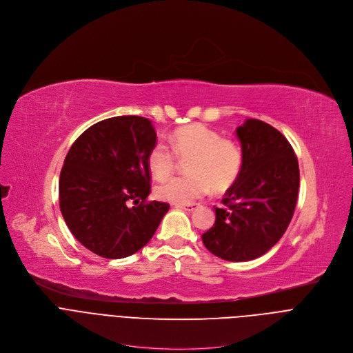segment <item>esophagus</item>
I'll use <instances>...</instances> for the list:
<instances>
[{
	"label": "esophagus",
	"mask_w": 353,
	"mask_h": 353,
	"mask_svg": "<svg viewBox=\"0 0 353 353\" xmlns=\"http://www.w3.org/2000/svg\"><path fill=\"white\" fill-rule=\"evenodd\" d=\"M179 208H181V210H185V211H188V212H192V211H195L196 208H198V204H195V203H192V204H187V205H177Z\"/></svg>",
	"instance_id": "34e87169"
}]
</instances>
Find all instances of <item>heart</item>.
<instances>
[{
	"instance_id": "1",
	"label": "heart",
	"mask_w": 353,
	"mask_h": 353,
	"mask_svg": "<svg viewBox=\"0 0 353 353\" xmlns=\"http://www.w3.org/2000/svg\"><path fill=\"white\" fill-rule=\"evenodd\" d=\"M172 149L158 142L148 155V168L157 180L168 179L179 161L187 163L188 176L174 177L157 187V195L173 204H190L215 192L229 190L239 179L243 166L240 145L204 124L181 127L170 137Z\"/></svg>"
}]
</instances>
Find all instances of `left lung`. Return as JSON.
I'll return each instance as SVG.
<instances>
[{
	"label": "left lung",
	"mask_w": 353,
	"mask_h": 353,
	"mask_svg": "<svg viewBox=\"0 0 353 353\" xmlns=\"http://www.w3.org/2000/svg\"><path fill=\"white\" fill-rule=\"evenodd\" d=\"M243 166L226 191L215 223L203 234L211 253L226 261L261 257L286 232L297 201L300 173L289 141L272 125L250 119L236 130Z\"/></svg>",
	"instance_id": "left-lung-1"
}]
</instances>
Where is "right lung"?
Returning a JSON list of instances; mask_svg holds the SVG:
<instances>
[{
  "label": "right lung",
  "instance_id": "add662e5",
  "mask_svg": "<svg viewBox=\"0 0 353 353\" xmlns=\"http://www.w3.org/2000/svg\"><path fill=\"white\" fill-rule=\"evenodd\" d=\"M152 121L119 116L83 131L70 148L60 174V210L75 239L105 259H124L155 234L170 205L146 203ZM132 202L137 208H130Z\"/></svg>",
  "mask_w": 353,
  "mask_h": 353
}]
</instances>
